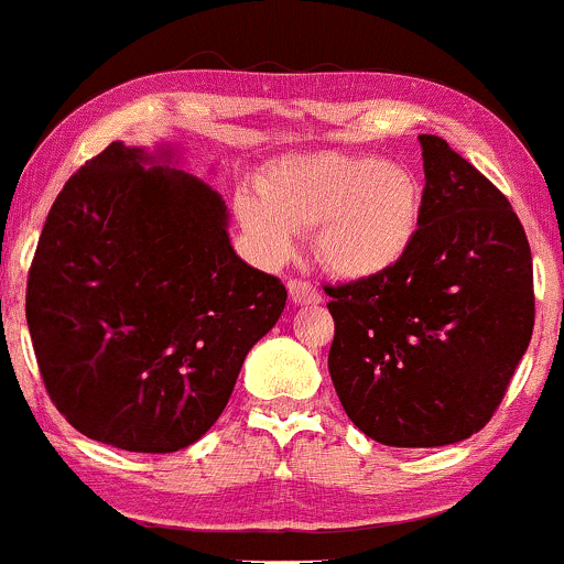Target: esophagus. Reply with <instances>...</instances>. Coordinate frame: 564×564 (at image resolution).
Here are the masks:
<instances>
[{
	"mask_svg": "<svg viewBox=\"0 0 564 564\" xmlns=\"http://www.w3.org/2000/svg\"><path fill=\"white\" fill-rule=\"evenodd\" d=\"M289 297H292L294 305H318L322 292L311 281H305V278H292L289 281Z\"/></svg>",
	"mask_w": 564,
	"mask_h": 564,
	"instance_id": "esophagus-1",
	"label": "esophagus"
}]
</instances>
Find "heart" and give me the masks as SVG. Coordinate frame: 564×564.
<instances>
[{
    "label": "heart",
    "mask_w": 564,
    "mask_h": 564,
    "mask_svg": "<svg viewBox=\"0 0 564 564\" xmlns=\"http://www.w3.org/2000/svg\"><path fill=\"white\" fill-rule=\"evenodd\" d=\"M259 196L242 194L237 213L267 257L286 259L294 235L316 229L318 259L343 278H376L400 264L424 218L411 167L335 151L281 159L259 177Z\"/></svg>",
    "instance_id": "b5f03b06"
}]
</instances>
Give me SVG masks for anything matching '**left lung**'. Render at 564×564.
<instances>
[{
    "label": "left lung",
    "instance_id": "left-lung-1",
    "mask_svg": "<svg viewBox=\"0 0 564 564\" xmlns=\"http://www.w3.org/2000/svg\"><path fill=\"white\" fill-rule=\"evenodd\" d=\"M419 140L424 218L408 257L383 275L324 286L343 411L397 448L484 430L535 327L530 242L508 197L443 138Z\"/></svg>",
    "mask_w": 564,
    "mask_h": 564
}]
</instances>
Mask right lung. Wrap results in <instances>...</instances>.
<instances>
[{
	"instance_id": "obj_1",
	"label": "right lung",
	"mask_w": 564,
	"mask_h": 564,
	"mask_svg": "<svg viewBox=\"0 0 564 564\" xmlns=\"http://www.w3.org/2000/svg\"><path fill=\"white\" fill-rule=\"evenodd\" d=\"M145 162L110 142L64 183L29 267L26 324L75 430L170 454L221 416L286 286L232 251L221 194Z\"/></svg>"
}]
</instances>
